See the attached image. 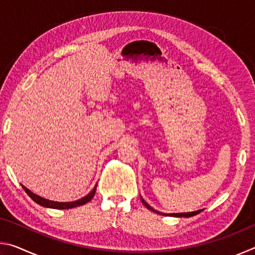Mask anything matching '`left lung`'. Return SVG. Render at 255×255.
Here are the masks:
<instances>
[{"instance_id": "obj_1", "label": "left lung", "mask_w": 255, "mask_h": 255, "mask_svg": "<svg viewBox=\"0 0 255 255\" xmlns=\"http://www.w3.org/2000/svg\"><path fill=\"white\" fill-rule=\"evenodd\" d=\"M140 200H141V202H143L144 204V206L146 207V208L147 209H149V210H152V211H154V213H156V214H161V215H164V216H173V217H192V216H195V215H197V214H199V213H201L202 210H197V211H191V213H178V214H162V213H159V211H157V210H155L154 208H152V207H150L147 202H146L143 198L140 197Z\"/></svg>"}]
</instances>
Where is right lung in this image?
<instances>
[{"label":"right lung","mask_w":255,"mask_h":255,"mask_svg":"<svg viewBox=\"0 0 255 255\" xmlns=\"http://www.w3.org/2000/svg\"><path fill=\"white\" fill-rule=\"evenodd\" d=\"M22 187H23V185H22ZM23 189H24V191L28 193L29 197L31 198V199L34 202H37L38 205L47 207V208H54V209H70V208H74V207H79V206H82V205H85L86 202H89L90 200H91L92 198H93V196H94V193H96L97 185H96V187H94V189L92 190V191L89 193V195H86L85 197L81 198V199L75 200V201H72V202H58V201L48 200V199H45V198H42L40 196L36 195V193L31 192L28 188L23 187Z\"/></svg>","instance_id":"add662e5"}]
</instances>
